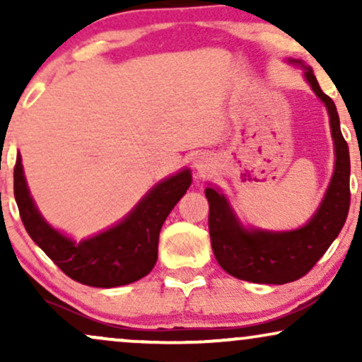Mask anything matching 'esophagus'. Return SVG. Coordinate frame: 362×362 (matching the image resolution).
<instances>
[{
	"label": "esophagus",
	"instance_id": "34e87169",
	"mask_svg": "<svg viewBox=\"0 0 362 362\" xmlns=\"http://www.w3.org/2000/svg\"><path fill=\"white\" fill-rule=\"evenodd\" d=\"M194 167L199 173H204L207 168H209V158L206 156H197L194 161Z\"/></svg>",
	"mask_w": 362,
	"mask_h": 362
}]
</instances>
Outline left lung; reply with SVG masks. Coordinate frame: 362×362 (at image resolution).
Instances as JSON below:
<instances>
[{
	"label": "left lung",
	"mask_w": 362,
	"mask_h": 362,
	"mask_svg": "<svg viewBox=\"0 0 362 362\" xmlns=\"http://www.w3.org/2000/svg\"><path fill=\"white\" fill-rule=\"evenodd\" d=\"M305 68V78L317 97L325 103L335 146V170L325 197L303 228L293 231L247 230L228 204L226 197L213 187L206 189L209 201V235L216 260L230 276L257 284H286L308 274L337 238L351 206V158L340 132L335 103L320 88L317 78L301 61L289 59Z\"/></svg>",
	"instance_id": "obj_1"
}]
</instances>
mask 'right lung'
Wrapping results in <instances>:
<instances>
[{"label": "right lung", "instance_id": "right-lung-1", "mask_svg": "<svg viewBox=\"0 0 362 362\" xmlns=\"http://www.w3.org/2000/svg\"><path fill=\"white\" fill-rule=\"evenodd\" d=\"M192 184L189 170L153 187L119 224L74 243L45 223L25 182L22 156L13 170L15 201L25 230L62 272L93 288L131 284L151 272L158 259L160 230L170 211Z\"/></svg>", "mask_w": 362, "mask_h": 362}]
</instances>
